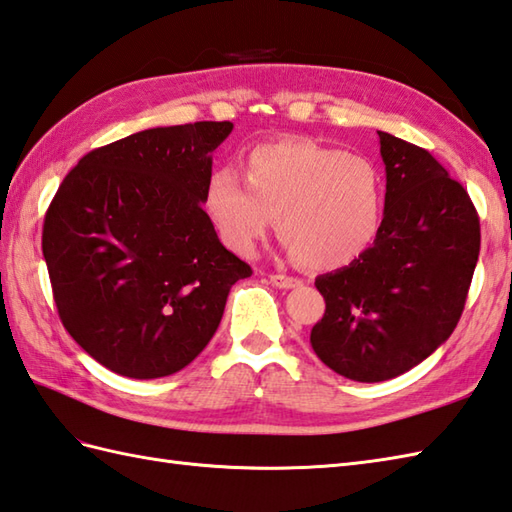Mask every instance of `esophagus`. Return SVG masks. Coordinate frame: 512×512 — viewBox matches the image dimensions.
Masks as SVG:
<instances>
[{
    "label": "esophagus",
    "mask_w": 512,
    "mask_h": 512,
    "mask_svg": "<svg viewBox=\"0 0 512 512\" xmlns=\"http://www.w3.org/2000/svg\"><path fill=\"white\" fill-rule=\"evenodd\" d=\"M270 283L279 290H292V288H299V285H303L301 279L288 277V275H270Z\"/></svg>",
    "instance_id": "esophagus-1"
}]
</instances>
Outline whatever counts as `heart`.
Listing matches in <instances>:
<instances>
[{
    "instance_id": "obj_1",
    "label": "heart",
    "mask_w": 512,
    "mask_h": 512,
    "mask_svg": "<svg viewBox=\"0 0 512 512\" xmlns=\"http://www.w3.org/2000/svg\"><path fill=\"white\" fill-rule=\"evenodd\" d=\"M244 181L216 170L205 192L207 216L231 253L253 257L275 227L305 268L334 270L360 259L377 240L386 178L364 154L314 139H277L248 150Z\"/></svg>"
}]
</instances>
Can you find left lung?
Wrapping results in <instances>:
<instances>
[{"instance_id":"1","label":"left lung","mask_w":512,"mask_h":512,"mask_svg":"<svg viewBox=\"0 0 512 512\" xmlns=\"http://www.w3.org/2000/svg\"><path fill=\"white\" fill-rule=\"evenodd\" d=\"M386 205L373 246L316 279L325 314L312 349L353 382H386L441 347L465 310L480 255L467 189L430 152L379 130Z\"/></svg>"}]
</instances>
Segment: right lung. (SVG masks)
<instances>
[{
	"label": "right lung",
	"mask_w": 512,
	"mask_h": 512,
	"mask_svg": "<svg viewBox=\"0 0 512 512\" xmlns=\"http://www.w3.org/2000/svg\"><path fill=\"white\" fill-rule=\"evenodd\" d=\"M231 122L148 128L78 161L43 222L69 336L109 371L154 379L207 347L231 285L253 275L202 209Z\"/></svg>",
	"instance_id": "add662e5"
}]
</instances>
